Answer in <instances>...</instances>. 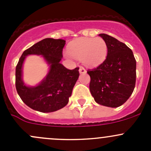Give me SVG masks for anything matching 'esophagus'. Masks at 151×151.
I'll return each instance as SVG.
<instances>
[{
	"label": "esophagus",
	"instance_id": "esophagus-1",
	"mask_svg": "<svg viewBox=\"0 0 151 151\" xmlns=\"http://www.w3.org/2000/svg\"><path fill=\"white\" fill-rule=\"evenodd\" d=\"M79 71H80V74H85V73L86 72V70H85L83 67H80V69H79Z\"/></svg>",
	"mask_w": 151,
	"mask_h": 151
}]
</instances>
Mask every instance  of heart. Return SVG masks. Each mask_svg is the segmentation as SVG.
Returning a JSON list of instances; mask_svg holds the SVG:
<instances>
[{"label": "heart", "mask_w": 151, "mask_h": 151, "mask_svg": "<svg viewBox=\"0 0 151 151\" xmlns=\"http://www.w3.org/2000/svg\"><path fill=\"white\" fill-rule=\"evenodd\" d=\"M67 52L74 58L81 59L85 66H94L105 59L107 45L101 38H80L68 45Z\"/></svg>", "instance_id": "1"}]
</instances>
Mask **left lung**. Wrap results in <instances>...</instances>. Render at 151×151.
I'll list each match as a JSON object with an SVG mask.
<instances>
[{
	"label": "left lung",
	"mask_w": 151,
	"mask_h": 151,
	"mask_svg": "<svg viewBox=\"0 0 151 151\" xmlns=\"http://www.w3.org/2000/svg\"><path fill=\"white\" fill-rule=\"evenodd\" d=\"M107 45V55L101 64L89 69L90 91L98 104L118 107L133 93L136 83V60L124 43L104 33L99 35Z\"/></svg>",
	"instance_id": "obj_1"
}]
</instances>
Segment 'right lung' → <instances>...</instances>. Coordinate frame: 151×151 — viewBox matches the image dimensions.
<instances>
[{
  "mask_svg": "<svg viewBox=\"0 0 151 151\" xmlns=\"http://www.w3.org/2000/svg\"><path fill=\"white\" fill-rule=\"evenodd\" d=\"M63 39L47 38L25 50L16 67V89L24 103L42 112H52L68 104L73 88L78 80L79 68L69 70L60 63ZM41 55L50 66L45 77L38 85L29 86L22 80V66L27 56Z\"/></svg>",
  "mask_w": 151,
  "mask_h": 151,
  "instance_id": "1",
  "label": "right lung"
}]
</instances>
